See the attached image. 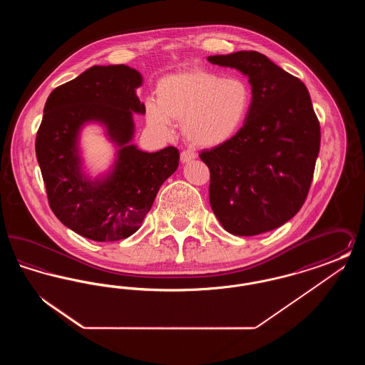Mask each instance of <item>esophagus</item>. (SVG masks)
Segmentation results:
<instances>
[{
  "instance_id": "obj_1",
  "label": "esophagus",
  "mask_w": 365,
  "mask_h": 365,
  "mask_svg": "<svg viewBox=\"0 0 365 365\" xmlns=\"http://www.w3.org/2000/svg\"><path fill=\"white\" fill-rule=\"evenodd\" d=\"M195 153H192V152H189V150H183L182 153H180V161L185 164V163H189L191 160H194L195 158Z\"/></svg>"
}]
</instances>
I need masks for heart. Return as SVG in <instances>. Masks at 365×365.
<instances>
[{"mask_svg": "<svg viewBox=\"0 0 365 365\" xmlns=\"http://www.w3.org/2000/svg\"><path fill=\"white\" fill-rule=\"evenodd\" d=\"M252 88L240 76L191 70L164 76L156 86V101L146 103V122L163 135L173 122L198 148H213L232 138L247 119Z\"/></svg>", "mask_w": 365, "mask_h": 365, "instance_id": "1", "label": "heart"}]
</instances>
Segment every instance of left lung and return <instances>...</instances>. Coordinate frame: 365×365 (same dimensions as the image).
<instances>
[{"mask_svg":"<svg viewBox=\"0 0 365 365\" xmlns=\"http://www.w3.org/2000/svg\"><path fill=\"white\" fill-rule=\"evenodd\" d=\"M208 61L242 72L252 86L242 128L200 155L210 171V207L228 232L259 235L284 225L304 205L320 124L307 86L267 56L242 51Z\"/></svg>","mask_w":365,"mask_h":365,"instance_id":"1","label":"left lung"}]
</instances>
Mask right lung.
<instances>
[{"label":"right lung","instance_id":"1","mask_svg":"<svg viewBox=\"0 0 365 365\" xmlns=\"http://www.w3.org/2000/svg\"><path fill=\"white\" fill-rule=\"evenodd\" d=\"M142 75L127 66H94L56 87L46 100L35 153L57 219L97 242L128 238L150 210L160 186L179 165L174 146L148 153L133 143L134 113L143 115ZM90 122L105 127L117 148L111 168L94 180L83 170L80 134Z\"/></svg>","mask_w":365,"mask_h":365}]
</instances>
